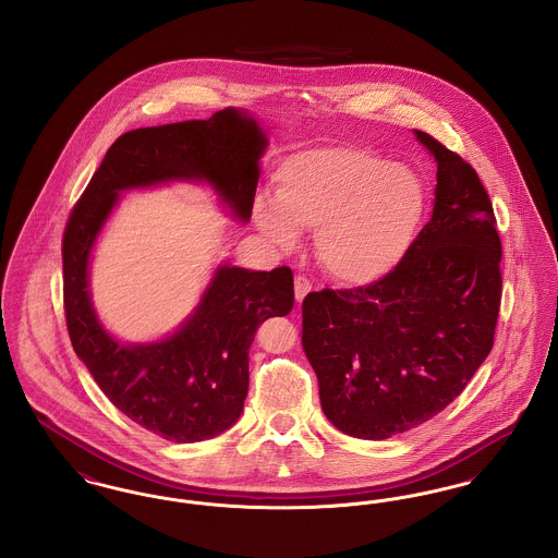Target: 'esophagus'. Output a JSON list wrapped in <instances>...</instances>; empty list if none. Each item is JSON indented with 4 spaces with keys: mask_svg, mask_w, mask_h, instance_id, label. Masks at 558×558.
<instances>
[{
    "mask_svg": "<svg viewBox=\"0 0 558 558\" xmlns=\"http://www.w3.org/2000/svg\"><path fill=\"white\" fill-rule=\"evenodd\" d=\"M312 291V282L305 276H296L294 278V299L296 303H303V299Z\"/></svg>",
    "mask_w": 558,
    "mask_h": 558,
    "instance_id": "obj_1",
    "label": "esophagus"
}]
</instances>
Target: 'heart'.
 I'll use <instances>...</instances> for the list:
<instances>
[{
  "label": "heart",
  "mask_w": 558,
  "mask_h": 558,
  "mask_svg": "<svg viewBox=\"0 0 558 558\" xmlns=\"http://www.w3.org/2000/svg\"><path fill=\"white\" fill-rule=\"evenodd\" d=\"M414 171L355 146L299 150L276 171L274 196L259 194L253 219L282 248L316 230L319 266L347 287L387 278L408 255L425 215Z\"/></svg>",
  "instance_id": "heart-1"
}]
</instances>
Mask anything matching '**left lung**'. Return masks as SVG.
Segmentation results:
<instances>
[{
    "label": "left lung",
    "mask_w": 558,
    "mask_h": 558,
    "mask_svg": "<svg viewBox=\"0 0 558 558\" xmlns=\"http://www.w3.org/2000/svg\"><path fill=\"white\" fill-rule=\"evenodd\" d=\"M437 167L433 213L387 278L310 292L301 345L326 418L357 439L423 425L462 393L494 347L502 244L477 171L414 130Z\"/></svg>",
    "instance_id": "1"
}]
</instances>
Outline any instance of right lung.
<instances>
[{
    "label": "right lung",
    "instance_id": "right-lung-1",
    "mask_svg": "<svg viewBox=\"0 0 558 558\" xmlns=\"http://www.w3.org/2000/svg\"><path fill=\"white\" fill-rule=\"evenodd\" d=\"M266 148V130L244 108L123 133L66 223L64 312L73 349L128 418L173 444L211 439L239 421L255 332L267 318L291 314V267L255 271L219 264L175 330L157 341L130 343L114 337L94 307V248L121 194L132 190L205 184L226 211L246 223Z\"/></svg>",
    "mask_w": 558,
    "mask_h": 558
}]
</instances>
